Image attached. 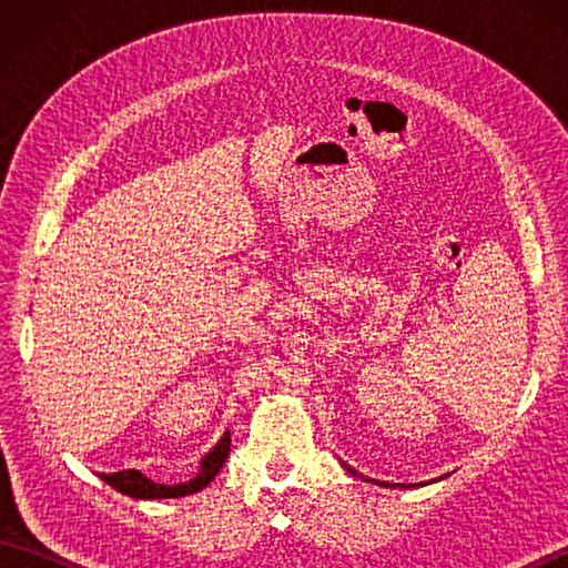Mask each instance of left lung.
<instances>
[{
    "label": "left lung",
    "mask_w": 568,
    "mask_h": 568,
    "mask_svg": "<svg viewBox=\"0 0 568 568\" xmlns=\"http://www.w3.org/2000/svg\"><path fill=\"white\" fill-rule=\"evenodd\" d=\"M344 466H346V464H344ZM346 470H348V474H354V476H356V470H354V468H346Z\"/></svg>",
    "instance_id": "1"
}]
</instances>
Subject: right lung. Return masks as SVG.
Listing matches in <instances>:
<instances>
[{
    "label": "right lung",
    "mask_w": 568,
    "mask_h": 568,
    "mask_svg": "<svg viewBox=\"0 0 568 568\" xmlns=\"http://www.w3.org/2000/svg\"><path fill=\"white\" fill-rule=\"evenodd\" d=\"M229 446H232V437L229 432L220 439V444L202 458V468L200 474L187 480V484H178V486H161L153 484L151 478H146L141 470L126 468V470H116V474H100L104 484H110L114 490L124 493L129 498H139V500H151V498H180V496H192V493L202 490L210 480L220 474V468L224 466L226 456H229Z\"/></svg>",
    "instance_id": "obj_1"
}]
</instances>
